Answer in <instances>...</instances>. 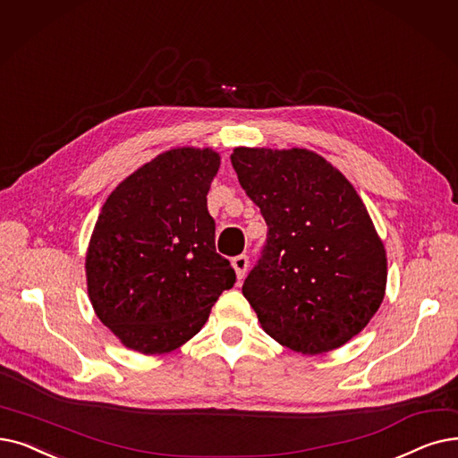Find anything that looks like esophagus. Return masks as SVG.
Segmentation results:
<instances>
[{
  "mask_svg": "<svg viewBox=\"0 0 458 458\" xmlns=\"http://www.w3.org/2000/svg\"><path fill=\"white\" fill-rule=\"evenodd\" d=\"M232 267L235 269V275H237V278H242L247 275V269H249V256H245V254H240V256H235L233 260H232Z\"/></svg>",
  "mask_w": 458,
  "mask_h": 458,
  "instance_id": "obj_1",
  "label": "esophagus"
}]
</instances>
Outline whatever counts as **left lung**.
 Wrapping results in <instances>:
<instances>
[{
  "label": "left lung",
  "instance_id": "8db88e82",
  "mask_svg": "<svg viewBox=\"0 0 458 458\" xmlns=\"http://www.w3.org/2000/svg\"><path fill=\"white\" fill-rule=\"evenodd\" d=\"M232 166L267 240L243 283L258 322L293 352L346 344L380 309L387 258L360 194L309 149L235 148Z\"/></svg>",
  "mask_w": 458,
  "mask_h": 458
}]
</instances>
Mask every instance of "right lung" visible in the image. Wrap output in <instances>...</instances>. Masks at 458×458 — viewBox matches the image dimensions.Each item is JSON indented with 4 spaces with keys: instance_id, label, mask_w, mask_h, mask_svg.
Segmentation results:
<instances>
[{
    "instance_id": "right-lung-1",
    "label": "right lung",
    "mask_w": 458,
    "mask_h": 458,
    "mask_svg": "<svg viewBox=\"0 0 458 458\" xmlns=\"http://www.w3.org/2000/svg\"><path fill=\"white\" fill-rule=\"evenodd\" d=\"M218 166L209 148L170 149L119 183L98 213L86 254L89 301L131 350L180 348L235 283L208 211Z\"/></svg>"
}]
</instances>
